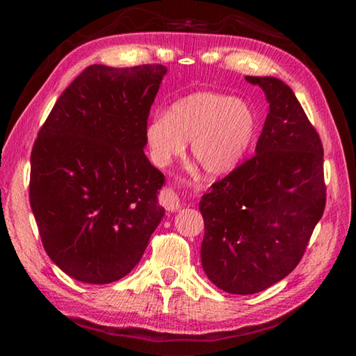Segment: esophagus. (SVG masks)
Here are the masks:
<instances>
[{"instance_id":"obj_1","label":"esophagus","mask_w":356,"mask_h":356,"mask_svg":"<svg viewBox=\"0 0 356 356\" xmlns=\"http://www.w3.org/2000/svg\"><path fill=\"white\" fill-rule=\"evenodd\" d=\"M160 202L163 204V207L168 212H177V210L182 207V197H180L179 193L172 188H166L161 191Z\"/></svg>"}]
</instances>
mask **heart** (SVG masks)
I'll use <instances>...</instances> for the list:
<instances>
[{
	"label": "heart",
	"mask_w": 356,
	"mask_h": 356,
	"mask_svg": "<svg viewBox=\"0 0 356 356\" xmlns=\"http://www.w3.org/2000/svg\"><path fill=\"white\" fill-rule=\"evenodd\" d=\"M257 118L243 100L201 91L177 100L146 127V141L156 165L182 155L190 141L191 160L209 177L226 176L248 152Z\"/></svg>",
	"instance_id": "heart-1"
}]
</instances>
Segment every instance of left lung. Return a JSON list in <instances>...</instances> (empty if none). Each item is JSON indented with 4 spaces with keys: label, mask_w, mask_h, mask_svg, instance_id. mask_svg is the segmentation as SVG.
Returning <instances> with one entry per match:
<instances>
[{
    "label": "left lung",
    "mask_w": 356,
    "mask_h": 356,
    "mask_svg": "<svg viewBox=\"0 0 356 356\" xmlns=\"http://www.w3.org/2000/svg\"><path fill=\"white\" fill-rule=\"evenodd\" d=\"M268 102L254 155L210 186L201 262L227 293L250 295L297 267L325 209L323 149L300 102L275 76H245Z\"/></svg>",
    "instance_id": "1"
}]
</instances>
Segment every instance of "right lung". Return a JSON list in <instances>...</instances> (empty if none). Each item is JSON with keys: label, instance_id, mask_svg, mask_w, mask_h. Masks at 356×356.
<instances>
[{"label": "right lung", "instance_id": "right-lung-1", "mask_svg": "<svg viewBox=\"0 0 356 356\" xmlns=\"http://www.w3.org/2000/svg\"><path fill=\"white\" fill-rule=\"evenodd\" d=\"M168 69L89 65L56 100L31 152L29 202L65 275L108 284L131 272L165 215V176L144 154Z\"/></svg>", "mask_w": 356, "mask_h": 356}]
</instances>
